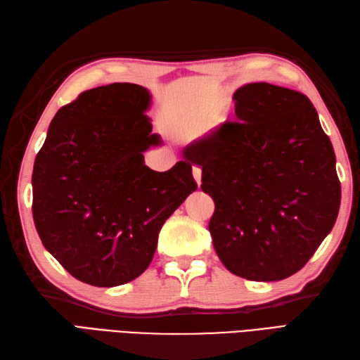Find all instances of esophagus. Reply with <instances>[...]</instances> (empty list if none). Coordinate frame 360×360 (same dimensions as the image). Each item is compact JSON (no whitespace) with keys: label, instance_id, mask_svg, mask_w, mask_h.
<instances>
[{"label":"esophagus","instance_id":"1","mask_svg":"<svg viewBox=\"0 0 360 360\" xmlns=\"http://www.w3.org/2000/svg\"><path fill=\"white\" fill-rule=\"evenodd\" d=\"M192 175H194V180L197 181V185L200 186L201 185V169L198 168V166H194V168H192Z\"/></svg>","mask_w":360,"mask_h":360}]
</instances>
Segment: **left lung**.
<instances>
[{
    "label": "left lung",
    "mask_w": 360,
    "mask_h": 360,
    "mask_svg": "<svg viewBox=\"0 0 360 360\" xmlns=\"http://www.w3.org/2000/svg\"><path fill=\"white\" fill-rule=\"evenodd\" d=\"M224 122L183 150L214 198L209 221L224 267L250 281L301 270L336 223V155L305 94L267 82L233 94Z\"/></svg>",
    "instance_id": "1"
}]
</instances>
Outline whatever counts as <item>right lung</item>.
<instances>
[{
	"label": "right lung",
	"mask_w": 360,
	"mask_h": 360,
	"mask_svg": "<svg viewBox=\"0 0 360 360\" xmlns=\"http://www.w3.org/2000/svg\"><path fill=\"white\" fill-rule=\"evenodd\" d=\"M145 86L116 82L60 108L34 159L33 220L59 264L96 287L127 284L153 261L157 238L197 189L192 165L157 172L143 153L162 145Z\"/></svg>",
	"instance_id": "right-lung-1"
}]
</instances>
